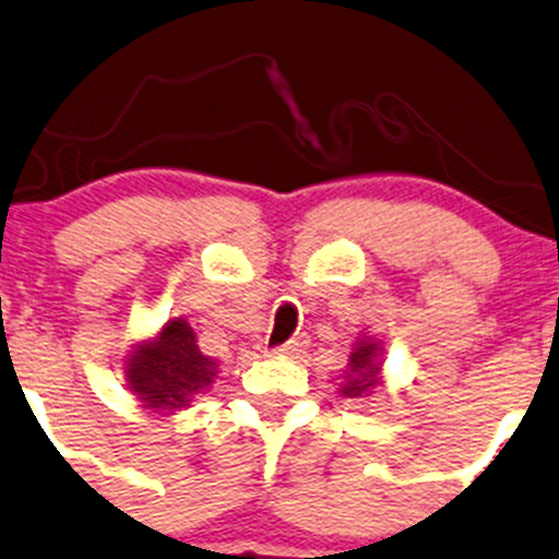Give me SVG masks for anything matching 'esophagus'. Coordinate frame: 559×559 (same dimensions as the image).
I'll return each instance as SVG.
<instances>
[{"mask_svg": "<svg viewBox=\"0 0 559 559\" xmlns=\"http://www.w3.org/2000/svg\"><path fill=\"white\" fill-rule=\"evenodd\" d=\"M305 345H308V343H305L302 337H295V340H289V343L281 345V348H275V354H278V356H297V354H302Z\"/></svg>", "mask_w": 559, "mask_h": 559, "instance_id": "34e87169", "label": "esophagus"}]
</instances>
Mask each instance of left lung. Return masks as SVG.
Returning <instances> with one entry per match:
<instances>
[{"label": "left lung", "instance_id": "obj_1", "mask_svg": "<svg viewBox=\"0 0 559 559\" xmlns=\"http://www.w3.org/2000/svg\"><path fill=\"white\" fill-rule=\"evenodd\" d=\"M378 388H383V343L372 337H358L337 391L345 399H367Z\"/></svg>", "mask_w": 559, "mask_h": 559}]
</instances>
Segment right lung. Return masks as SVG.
<instances>
[{
    "label": "right lung",
    "instance_id": "obj_1",
    "mask_svg": "<svg viewBox=\"0 0 559 559\" xmlns=\"http://www.w3.org/2000/svg\"><path fill=\"white\" fill-rule=\"evenodd\" d=\"M216 372L219 364L201 354L195 329L185 319L166 321L157 337L136 345L126 361L128 391L141 407L163 415L190 407L192 399L214 383Z\"/></svg>",
    "mask_w": 559,
    "mask_h": 559
}]
</instances>
